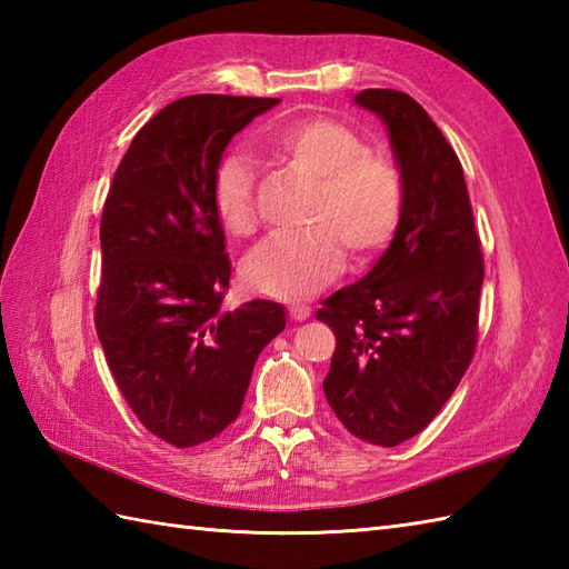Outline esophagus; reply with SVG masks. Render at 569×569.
<instances>
[{
	"instance_id": "1",
	"label": "esophagus",
	"mask_w": 569,
	"mask_h": 569,
	"mask_svg": "<svg viewBox=\"0 0 569 569\" xmlns=\"http://www.w3.org/2000/svg\"><path fill=\"white\" fill-rule=\"evenodd\" d=\"M288 312H291V320H296V322H300V320H308V318H310V308H308V306H303V303L291 306V308H288Z\"/></svg>"
}]
</instances>
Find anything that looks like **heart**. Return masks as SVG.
<instances>
[{
	"instance_id": "b5f03b06",
	"label": "heart",
	"mask_w": 569,
	"mask_h": 569,
	"mask_svg": "<svg viewBox=\"0 0 569 569\" xmlns=\"http://www.w3.org/2000/svg\"><path fill=\"white\" fill-rule=\"evenodd\" d=\"M278 159L318 178L306 232H278L253 249L241 266L257 293L300 300L340 273L345 251L369 257L396 232L403 210V180L396 163L369 151L355 129L335 119H300L266 137ZM214 214L224 232L249 237L257 229L253 171L244 153H229L212 180Z\"/></svg>"
}]
</instances>
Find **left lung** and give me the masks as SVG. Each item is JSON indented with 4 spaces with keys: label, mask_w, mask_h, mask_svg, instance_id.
Here are the masks:
<instances>
[{
    "label": "left lung",
    "mask_w": 569,
    "mask_h": 569,
    "mask_svg": "<svg viewBox=\"0 0 569 569\" xmlns=\"http://www.w3.org/2000/svg\"><path fill=\"white\" fill-rule=\"evenodd\" d=\"M403 180V210L373 269L325 300L318 320L337 347L322 381L355 438L396 447L440 413L475 355L485 261L471 202L450 141L398 90H361Z\"/></svg>",
    "instance_id": "8db88e82"
}]
</instances>
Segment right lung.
<instances>
[{"label": "right lung", "instance_id": "right-lung-1", "mask_svg": "<svg viewBox=\"0 0 569 569\" xmlns=\"http://www.w3.org/2000/svg\"><path fill=\"white\" fill-rule=\"evenodd\" d=\"M281 100L190 94L141 127L107 196L94 328L141 426L176 447L237 420L261 349L286 328L273 300L224 310L232 263L212 204L224 149Z\"/></svg>", "mask_w": 569, "mask_h": 569}]
</instances>
